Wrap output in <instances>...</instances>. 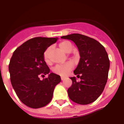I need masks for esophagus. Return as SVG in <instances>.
Instances as JSON below:
<instances>
[{"mask_svg":"<svg viewBox=\"0 0 124 124\" xmlns=\"http://www.w3.org/2000/svg\"><path fill=\"white\" fill-rule=\"evenodd\" d=\"M64 79H65V77H64V76H61V80H64Z\"/></svg>","mask_w":124,"mask_h":124,"instance_id":"34e87169","label":"esophagus"}]
</instances>
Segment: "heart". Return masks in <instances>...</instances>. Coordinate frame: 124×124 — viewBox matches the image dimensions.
I'll return each mask as SVG.
<instances>
[{
	"instance_id": "obj_1",
	"label": "heart",
	"mask_w": 124,
	"mask_h": 124,
	"mask_svg": "<svg viewBox=\"0 0 124 124\" xmlns=\"http://www.w3.org/2000/svg\"><path fill=\"white\" fill-rule=\"evenodd\" d=\"M60 47L62 50L66 53H68L69 52L72 50V46L70 42L68 41H64L60 44ZM50 50V48H48L45 52H44V59L47 63L49 62V52ZM72 68V64L70 63L64 64L62 65H57L53 69L54 73L57 74H59L62 76H66L68 75V72Z\"/></svg>"
}]
</instances>
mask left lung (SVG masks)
Instances as JSON below:
<instances>
[{"label":"left lung","mask_w":124,"mask_h":124,"mask_svg":"<svg viewBox=\"0 0 124 124\" xmlns=\"http://www.w3.org/2000/svg\"><path fill=\"white\" fill-rule=\"evenodd\" d=\"M73 41L78 47L80 61L74 73L80 77H71L72 84L68 89L71 100L82 105L91 104L104 91L109 68V60L105 48L95 39L80 34L61 37Z\"/></svg>","instance_id":"left-lung-1"}]
</instances>
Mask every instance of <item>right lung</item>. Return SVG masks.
Wrapping results in <instances>:
<instances>
[{
  "label": "right lung",
  "instance_id": "1",
  "mask_svg": "<svg viewBox=\"0 0 124 124\" xmlns=\"http://www.w3.org/2000/svg\"><path fill=\"white\" fill-rule=\"evenodd\" d=\"M58 38H31L16 49L8 66L10 81L16 95L26 106L32 108L45 106L51 101L55 86L60 76L50 73L44 59V52ZM48 78L39 80L40 75Z\"/></svg>",
  "mask_w": 124,
  "mask_h": 124
}]
</instances>
